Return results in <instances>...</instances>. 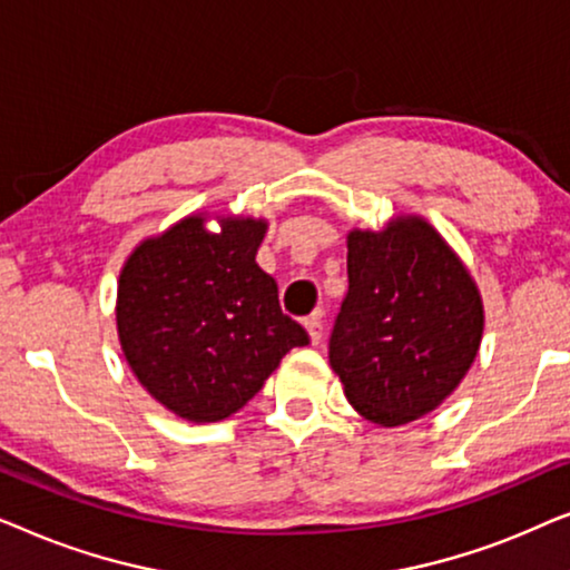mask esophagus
Listing matches in <instances>:
<instances>
[{"mask_svg": "<svg viewBox=\"0 0 570 570\" xmlns=\"http://www.w3.org/2000/svg\"><path fill=\"white\" fill-rule=\"evenodd\" d=\"M322 311H316V314H311L306 318V330H308V337H311V345H318V342L324 340V324H322Z\"/></svg>", "mask_w": 570, "mask_h": 570, "instance_id": "obj_1", "label": "esophagus"}]
</instances>
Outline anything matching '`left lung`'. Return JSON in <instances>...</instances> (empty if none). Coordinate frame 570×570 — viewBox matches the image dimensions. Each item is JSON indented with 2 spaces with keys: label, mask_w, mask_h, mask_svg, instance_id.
<instances>
[{
  "label": "left lung",
  "mask_w": 570,
  "mask_h": 570,
  "mask_svg": "<svg viewBox=\"0 0 570 570\" xmlns=\"http://www.w3.org/2000/svg\"><path fill=\"white\" fill-rule=\"evenodd\" d=\"M347 295L330 363L345 396L381 428L428 415L478 357L485 308L470 269L420 215L347 233Z\"/></svg>",
  "instance_id": "1"
}]
</instances>
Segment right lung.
<instances>
[{
    "label": "right lung",
    "instance_id": "right-lung-1",
    "mask_svg": "<svg viewBox=\"0 0 570 570\" xmlns=\"http://www.w3.org/2000/svg\"><path fill=\"white\" fill-rule=\"evenodd\" d=\"M194 213L139 240L116 291V332L145 392L189 423H217L264 386L285 353L308 345L256 264L267 220Z\"/></svg>",
    "mask_w": 570,
    "mask_h": 570
}]
</instances>
